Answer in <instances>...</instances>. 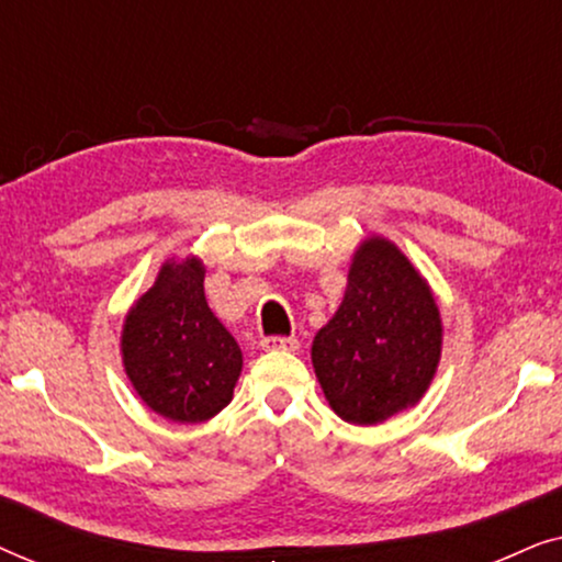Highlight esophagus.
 <instances>
[{"label":"esophagus","mask_w":562,"mask_h":562,"mask_svg":"<svg viewBox=\"0 0 562 562\" xmlns=\"http://www.w3.org/2000/svg\"><path fill=\"white\" fill-rule=\"evenodd\" d=\"M260 348H263V350H296L299 342H296V337H276V335H271V337H263V340H260Z\"/></svg>","instance_id":"1"}]
</instances>
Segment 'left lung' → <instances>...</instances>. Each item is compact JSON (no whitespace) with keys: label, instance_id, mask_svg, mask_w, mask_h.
<instances>
[{"label":"left lung","instance_id":"8db88e82","mask_svg":"<svg viewBox=\"0 0 562 562\" xmlns=\"http://www.w3.org/2000/svg\"><path fill=\"white\" fill-rule=\"evenodd\" d=\"M442 352L432 289L386 237L352 256L340 310L314 335L312 366L335 414L379 425L425 396Z\"/></svg>","mask_w":562,"mask_h":562}]
</instances>
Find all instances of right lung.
I'll list each match as a JSON object with an SVG mask.
<instances>
[{"mask_svg": "<svg viewBox=\"0 0 562 562\" xmlns=\"http://www.w3.org/2000/svg\"><path fill=\"white\" fill-rule=\"evenodd\" d=\"M120 348L137 396L160 417L196 425L233 402L243 352L206 304L204 263L194 256L160 266L127 312Z\"/></svg>", "mask_w": 562, "mask_h": 562, "instance_id": "obj_1", "label": "right lung"}]
</instances>
